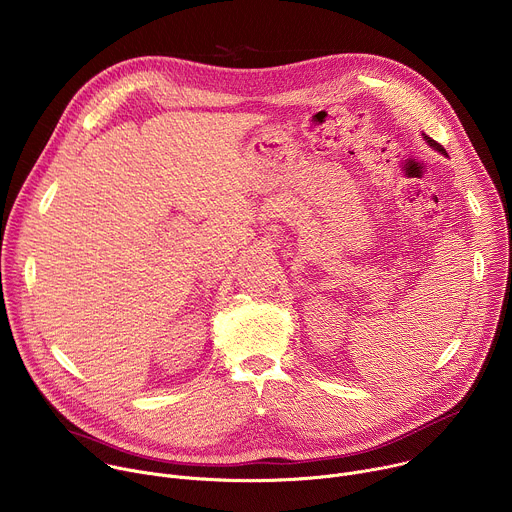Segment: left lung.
Masks as SVG:
<instances>
[{"instance_id": "obj_1", "label": "left lung", "mask_w": 512, "mask_h": 512, "mask_svg": "<svg viewBox=\"0 0 512 512\" xmlns=\"http://www.w3.org/2000/svg\"><path fill=\"white\" fill-rule=\"evenodd\" d=\"M425 139H427V143H429V145H431V148H435V150H437V152H442V154H444V156H446V150H444V148H442V145H440V143H437V141H435V139H431V137H427V135H425Z\"/></svg>"}]
</instances>
